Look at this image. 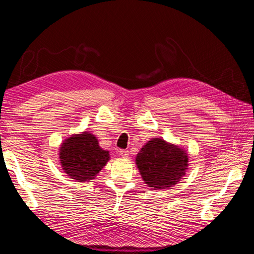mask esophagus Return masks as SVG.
Masks as SVG:
<instances>
[{
	"mask_svg": "<svg viewBox=\"0 0 254 254\" xmlns=\"http://www.w3.org/2000/svg\"><path fill=\"white\" fill-rule=\"evenodd\" d=\"M118 154L120 155V156H122V157H127V156H128V152H127V149H120L118 152Z\"/></svg>",
	"mask_w": 254,
	"mask_h": 254,
	"instance_id": "1",
	"label": "esophagus"
}]
</instances>
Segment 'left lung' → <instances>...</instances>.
<instances>
[{
    "label": "left lung",
    "instance_id": "8db88e82",
    "mask_svg": "<svg viewBox=\"0 0 254 254\" xmlns=\"http://www.w3.org/2000/svg\"><path fill=\"white\" fill-rule=\"evenodd\" d=\"M136 165L149 188L168 189L185 176L188 156L176 145L161 138H153L139 150Z\"/></svg>",
    "mask_w": 254,
    "mask_h": 254
}]
</instances>
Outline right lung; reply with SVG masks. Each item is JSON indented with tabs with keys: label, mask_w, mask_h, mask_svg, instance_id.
I'll use <instances>...</instances> for the list:
<instances>
[{
	"label": "right lung",
	"mask_w": 254,
	"mask_h": 254,
	"mask_svg": "<svg viewBox=\"0 0 254 254\" xmlns=\"http://www.w3.org/2000/svg\"><path fill=\"white\" fill-rule=\"evenodd\" d=\"M109 158V152L102 149L95 135L88 132L68 137L60 148L63 170L80 182L95 179Z\"/></svg>",
	"instance_id": "add662e5"
}]
</instances>
